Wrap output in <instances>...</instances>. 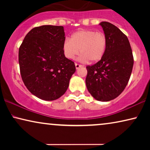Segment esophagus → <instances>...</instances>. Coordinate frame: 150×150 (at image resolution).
Returning <instances> with one entry per match:
<instances>
[{
	"mask_svg": "<svg viewBox=\"0 0 150 150\" xmlns=\"http://www.w3.org/2000/svg\"><path fill=\"white\" fill-rule=\"evenodd\" d=\"M82 66V65L78 64V63H75V67H76V69H78L79 68V67H81Z\"/></svg>",
	"mask_w": 150,
	"mask_h": 150,
	"instance_id": "1",
	"label": "esophagus"
}]
</instances>
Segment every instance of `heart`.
I'll return each mask as SVG.
<instances>
[{"mask_svg":"<svg viewBox=\"0 0 150 150\" xmlns=\"http://www.w3.org/2000/svg\"><path fill=\"white\" fill-rule=\"evenodd\" d=\"M107 40L103 33L93 30H80L67 38L63 44V52L68 59H74L79 54L80 60L83 62L90 61L98 62L105 54Z\"/></svg>","mask_w":150,"mask_h":150,"instance_id":"1","label":"heart"}]
</instances>
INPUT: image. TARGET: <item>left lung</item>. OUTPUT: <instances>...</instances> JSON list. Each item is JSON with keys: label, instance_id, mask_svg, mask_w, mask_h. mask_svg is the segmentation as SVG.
Masks as SVG:
<instances>
[{"label": "left lung", "instance_id": "1", "mask_svg": "<svg viewBox=\"0 0 150 150\" xmlns=\"http://www.w3.org/2000/svg\"><path fill=\"white\" fill-rule=\"evenodd\" d=\"M107 40L104 57L95 65L87 66L86 86L96 100L108 102L126 88L132 71L134 59L126 35L108 22L100 23Z\"/></svg>", "mask_w": 150, "mask_h": 150}]
</instances>
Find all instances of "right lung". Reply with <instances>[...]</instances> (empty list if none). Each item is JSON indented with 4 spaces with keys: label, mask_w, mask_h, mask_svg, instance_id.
Here are the masks:
<instances>
[{
    "label": "right lung",
    "mask_w": 150,
    "mask_h": 150,
    "mask_svg": "<svg viewBox=\"0 0 150 150\" xmlns=\"http://www.w3.org/2000/svg\"><path fill=\"white\" fill-rule=\"evenodd\" d=\"M62 26L44 25L33 28L19 48L21 76L30 93L52 101L61 97L76 71L74 63L65 57Z\"/></svg>",
    "instance_id": "right-lung-1"
}]
</instances>
